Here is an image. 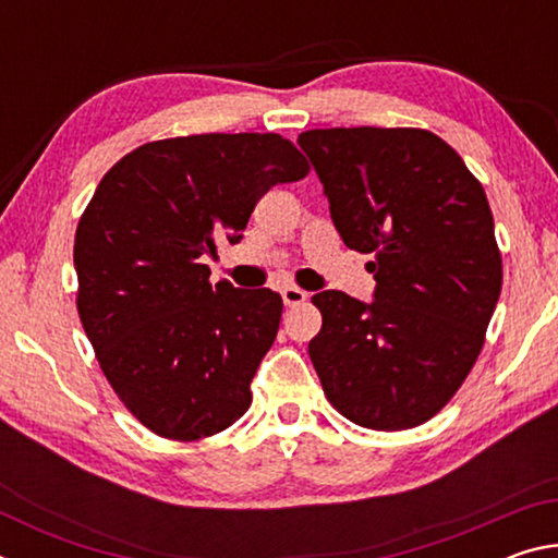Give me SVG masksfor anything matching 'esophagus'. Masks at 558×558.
Returning a JSON list of instances; mask_svg holds the SVG:
<instances>
[{
    "label": "esophagus",
    "mask_w": 558,
    "mask_h": 558,
    "mask_svg": "<svg viewBox=\"0 0 558 558\" xmlns=\"http://www.w3.org/2000/svg\"><path fill=\"white\" fill-rule=\"evenodd\" d=\"M280 295H282V302H286L288 307H295V305H302V302H305L310 295L302 288H295V286H286L280 290Z\"/></svg>",
    "instance_id": "esophagus-1"
}]
</instances>
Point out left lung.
<instances>
[{"label": "left lung", "instance_id": "1", "mask_svg": "<svg viewBox=\"0 0 558 558\" xmlns=\"http://www.w3.org/2000/svg\"><path fill=\"white\" fill-rule=\"evenodd\" d=\"M352 251L372 253L376 292L313 298L307 352L327 401L362 428L430 421L468 379L502 290L485 189L446 140L421 128L300 132Z\"/></svg>", "mask_w": 558, "mask_h": 558}]
</instances>
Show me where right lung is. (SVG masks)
Instances as JSON below:
<instances>
[{
	"mask_svg": "<svg viewBox=\"0 0 558 558\" xmlns=\"http://www.w3.org/2000/svg\"><path fill=\"white\" fill-rule=\"evenodd\" d=\"M307 172L276 132H209L140 145L100 179L75 229V307L112 391L157 436L199 440L248 411L282 300L211 286L202 256Z\"/></svg>",
	"mask_w": 558,
	"mask_h": 558,
	"instance_id": "add662e5",
	"label": "right lung"
}]
</instances>
